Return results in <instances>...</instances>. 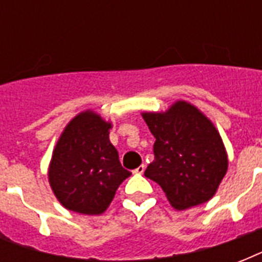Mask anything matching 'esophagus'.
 Masks as SVG:
<instances>
[{
    "label": "esophagus",
    "instance_id": "esophagus-1",
    "mask_svg": "<svg viewBox=\"0 0 262 262\" xmlns=\"http://www.w3.org/2000/svg\"><path fill=\"white\" fill-rule=\"evenodd\" d=\"M144 171H145V164H141V166H139L136 170H133L135 174H143Z\"/></svg>",
    "mask_w": 262,
    "mask_h": 262
}]
</instances>
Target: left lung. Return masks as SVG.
Wrapping results in <instances>:
<instances>
[{"instance_id": "obj_1", "label": "left lung", "mask_w": 262, "mask_h": 262, "mask_svg": "<svg viewBox=\"0 0 262 262\" xmlns=\"http://www.w3.org/2000/svg\"><path fill=\"white\" fill-rule=\"evenodd\" d=\"M141 115L156 139L155 159L144 175L160 185L178 211L209 201L228 168L223 140L211 119L185 100Z\"/></svg>"}]
</instances>
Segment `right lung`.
<instances>
[{"mask_svg":"<svg viewBox=\"0 0 262 262\" xmlns=\"http://www.w3.org/2000/svg\"><path fill=\"white\" fill-rule=\"evenodd\" d=\"M113 123L92 110L68 123L55 144L49 182L63 208L83 215L106 211L121 183L130 177L110 143Z\"/></svg>","mask_w":262,"mask_h":262,"instance_id":"add662e5","label":"right lung"}]
</instances>
